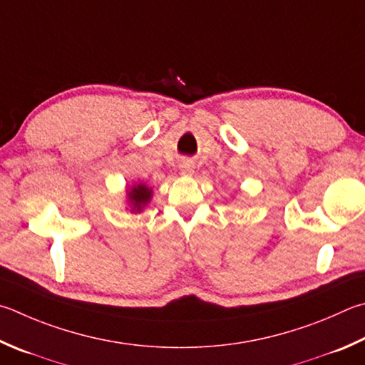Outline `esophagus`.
Wrapping results in <instances>:
<instances>
[{
    "mask_svg": "<svg viewBox=\"0 0 365 365\" xmlns=\"http://www.w3.org/2000/svg\"><path fill=\"white\" fill-rule=\"evenodd\" d=\"M180 172L183 175H191L195 172V164L191 161H182L180 163Z\"/></svg>",
    "mask_w": 365,
    "mask_h": 365,
    "instance_id": "esophagus-1",
    "label": "esophagus"
}]
</instances>
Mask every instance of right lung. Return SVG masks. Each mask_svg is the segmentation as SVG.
Segmentation results:
<instances>
[{
    "instance_id": "add662e5",
    "label": "right lung",
    "mask_w": 365,
    "mask_h": 365,
    "mask_svg": "<svg viewBox=\"0 0 365 365\" xmlns=\"http://www.w3.org/2000/svg\"><path fill=\"white\" fill-rule=\"evenodd\" d=\"M125 200H128V207L132 214H140L147 207L150 201L153 200V188H150L147 183H134L132 187L125 190Z\"/></svg>"
}]
</instances>
